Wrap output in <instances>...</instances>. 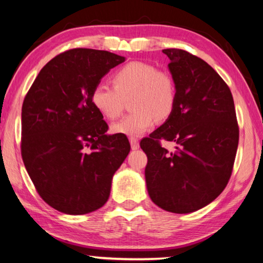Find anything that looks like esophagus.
Listing matches in <instances>:
<instances>
[{"label": "esophagus", "instance_id": "esophagus-1", "mask_svg": "<svg viewBox=\"0 0 263 263\" xmlns=\"http://www.w3.org/2000/svg\"><path fill=\"white\" fill-rule=\"evenodd\" d=\"M130 140H131L133 146H138V139H136V138H131Z\"/></svg>", "mask_w": 263, "mask_h": 263}]
</instances>
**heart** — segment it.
<instances>
[{"label":"heart","instance_id":"b5f03b06","mask_svg":"<svg viewBox=\"0 0 263 263\" xmlns=\"http://www.w3.org/2000/svg\"><path fill=\"white\" fill-rule=\"evenodd\" d=\"M112 84H97L91 90L90 101L103 117L112 121L122 115L125 100L132 97L130 108L135 111L111 126L115 133L141 137L155 125L158 118L167 119L175 108V79L168 70L158 69L149 62H128L116 70Z\"/></svg>","mask_w":263,"mask_h":263}]
</instances>
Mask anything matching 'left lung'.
Returning <instances> with one entry per match:
<instances>
[{"label":"left lung","instance_id":"obj_1","mask_svg":"<svg viewBox=\"0 0 263 263\" xmlns=\"http://www.w3.org/2000/svg\"><path fill=\"white\" fill-rule=\"evenodd\" d=\"M162 52L171 60L168 67L177 96L172 115L145 139L157 142L144 146L157 148L147 164V182L161 205L204 203L225 180L232 149L237 147L234 142L239 140L232 92L201 58L179 48ZM167 147L176 148L178 155L167 156Z\"/></svg>","mask_w":263,"mask_h":263}]
</instances>
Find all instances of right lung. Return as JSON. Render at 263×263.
I'll return each mask as SVG.
<instances>
[{
	"instance_id": "right-lung-1",
	"label": "right lung",
	"mask_w": 263,
	"mask_h": 263,
	"mask_svg": "<svg viewBox=\"0 0 263 263\" xmlns=\"http://www.w3.org/2000/svg\"><path fill=\"white\" fill-rule=\"evenodd\" d=\"M125 58L108 51L73 48L44 66L22 106V140L28 142V169L53 205L70 213L97 208L108 197L119 160L106 147L116 141L91 104L95 86Z\"/></svg>"
}]
</instances>
